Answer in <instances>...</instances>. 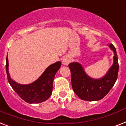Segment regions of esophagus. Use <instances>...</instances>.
<instances>
[{
	"label": "esophagus",
	"instance_id": "obj_1",
	"mask_svg": "<svg viewBox=\"0 0 126 126\" xmlns=\"http://www.w3.org/2000/svg\"><path fill=\"white\" fill-rule=\"evenodd\" d=\"M70 62V58L68 57H65L63 60V64L65 65H68Z\"/></svg>",
	"mask_w": 126,
	"mask_h": 126
}]
</instances>
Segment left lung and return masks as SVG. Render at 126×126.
<instances>
[{"label":"left lung","instance_id":"1","mask_svg":"<svg viewBox=\"0 0 126 126\" xmlns=\"http://www.w3.org/2000/svg\"><path fill=\"white\" fill-rule=\"evenodd\" d=\"M109 47L114 52V63L102 78L95 79L89 77L82 66L78 62L68 65L71 72L72 89L81 100L86 101L101 100L109 93L116 82L119 67L118 58L115 47L112 44Z\"/></svg>","mask_w":126,"mask_h":126}]
</instances>
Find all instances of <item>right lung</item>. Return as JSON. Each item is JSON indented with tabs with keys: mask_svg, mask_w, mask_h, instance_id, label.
I'll return each mask as SVG.
<instances>
[{
	"mask_svg": "<svg viewBox=\"0 0 126 126\" xmlns=\"http://www.w3.org/2000/svg\"><path fill=\"white\" fill-rule=\"evenodd\" d=\"M6 61L8 82L22 100L29 104H37L48 99L52 93L54 76L61 66L60 61L50 65L35 81L28 85L19 84L11 79L8 72V56Z\"/></svg>",
	"mask_w": 126,
	"mask_h": 126,
	"instance_id": "1",
	"label": "right lung"
}]
</instances>
